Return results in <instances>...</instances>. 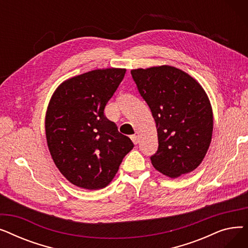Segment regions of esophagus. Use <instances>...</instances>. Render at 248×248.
<instances>
[{
    "label": "esophagus",
    "instance_id": "34e87169",
    "mask_svg": "<svg viewBox=\"0 0 248 248\" xmlns=\"http://www.w3.org/2000/svg\"><path fill=\"white\" fill-rule=\"evenodd\" d=\"M131 139H132V140H133V142L135 145H137L138 142H139V136L138 135H133L132 137H131Z\"/></svg>",
    "mask_w": 248,
    "mask_h": 248
}]
</instances>
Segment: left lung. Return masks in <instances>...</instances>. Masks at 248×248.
I'll return each mask as SVG.
<instances>
[{"label":"left lung","mask_w":248,"mask_h":248,"mask_svg":"<svg viewBox=\"0 0 248 248\" xmlns=\"http://www.w3.org/2000/svg\"><path fill=\"white\" fill-rule=\"evenodd\" d=\"M157 126L159 148L151 157L155 170L169 178L194 171L209 149L213 112L201 84L169 65L131 70Z\"/></svg>","instance_id":"8db88e82"}]
</instances>
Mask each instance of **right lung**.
I'll use <instances>...</instances> for the list:
<instances>
[{"label":"right lung","mask_w":248,"mask_h":248,"mask_svg":"<svg viewBox=\"0 0 248 248\" xmlns=\"http://www.w3.org/2000/svg\"><path fill=\"white\" fill-rule=\"evenodd\" d=\"M126 69H95L63 81L45 116L47 145L60 173L87 190L107 187L133 141L104 115V108Z\"/></svg>","instance_id":"1"}]
</instances>
